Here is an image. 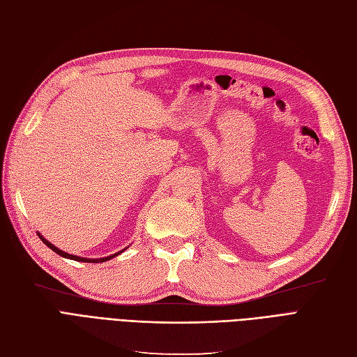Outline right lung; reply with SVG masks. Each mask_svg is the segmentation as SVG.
<instances>
[{
  "instance_id": "1",
  "label": "right lung",
  "mask_w": 357,
  "mask_h": 357,
  "mask_svg": "<svg viewBox=\"0 0 357 357\" xmlns=\"http://www.w3.org/2000/svg\"><path fill=\"white\" fill-rule=\"evenodd\" d=\"M38 237L43 240V243L44 245H47L52 250H54L57 255H61V257H63V258H68V259H74V261H83V262H105V261H108V259H111V258H114V257H117L119 254H121V252L124 250H120L119 254H114V255H109V257H105V258H98V259H90V258H82V257H75V255H71V254H66V252H63V250H61V249H57L54 245H52L49 240H45L40 233H38Z\"/></svg>"
}]
</instances>
